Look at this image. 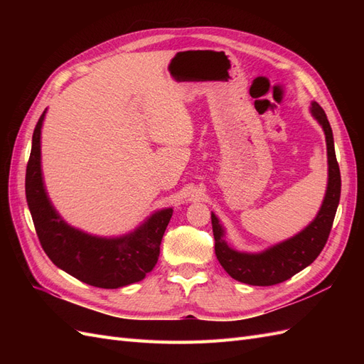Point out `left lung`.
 Here are the masks:
<instances>
[{
    "label": "left lung",
    "instance_id": "left-lung-1",
    "mask_svg": "<svg viewBox=\"0 0 364 364\" xmlns=\"http://www.w3.org/2000/svg\"><path fill=\"white\" fill-rule=\"evenodd\" d=\"M311 115L318 121L325 132L328 151V186L321 211L313 222L299 234L274 245L259 253L238 252L230 247L225 240V229L218 218L211 213L213 232L215 240V255L229 277L249 285H274L290 279L293 274L304 270L318 257L325 247L337 206L340 202V168L336 159L333 130L323 109L318 103H311Z\"/></svg>",
    "mask_w": 364,
    "mask_h": 364
}]
</instances>
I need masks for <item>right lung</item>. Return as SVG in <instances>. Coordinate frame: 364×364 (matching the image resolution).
Returning <instances> with one entry per match:
<instances>
[{
  "mask_svg": "<svg viewBox=\"0 0 364 364\" xmlns=\"http://www.w3.org/2000/svg\"><path fill=\"white\" fill-rule=\"evenodd\" d=\"M46 111L33 132L26 171V196L42 249L71 277L100 289L138 282L156 266L159 247L173 209L151 214L134 232L117 238L90 235L70 226L51 205L42 181L41 129Z\"/></svg>",
  "mask_w": 364,
  "mask_h": 364,
  "instance_id": "obj_1",
  "label": "right lung"
}]
</instances>
